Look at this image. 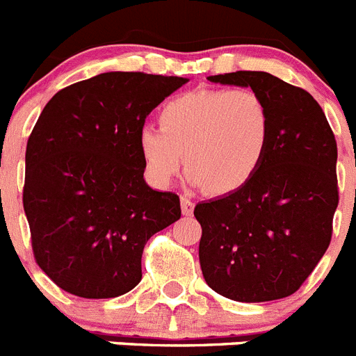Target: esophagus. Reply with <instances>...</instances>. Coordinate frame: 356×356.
<instances>
[{"instance_id":"obj_1","label":"esophagus","mask_w":356,"mask_h":356,"mask_svg":"<svg viewBox=\"0 0 356 356\" xmlns=\"http://www.w3.org/2000/svg\"><path fill=\"white\" fill-rule=\"evenodd\" d=\"M180 203H181V212H184V216H193L194 201L191 200V197H188V196H181L180 197Z\"/></svg>"}]
</instances>
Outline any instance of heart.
<instances>
[{"label": "heart", "mask_w": 356, "mask_h": 356, "mask_svg": "<svg viewBox=\"0 0 356 356\" xmlns=\"http://www.w3.org/2000/svg\"><path fill=\"white\" fill-rule=\"evenodd\" d=\"M271 131L269 106L253 89L193 90L160 108L159 128L139 131V153L156 187L171 184L185 162L194 185L226 196L246 187L259 172Z\"/></svg>", "instance_id": "b5f03b06"}]
</instances>
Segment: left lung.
<instances>
[{
    "mask_svg": "<svg viewBox=\"0 0 356 356\" xmlns=\"http://www.w3.org/2000/svg\"><path fill=\"white\" fill-rule=\"evenodd\" d=\"M209 80L259 92L273 131L246 187L194 209L201 271L209 287L229 300H282L303 285L332 241L339 205L335 135L307 90L269 72H225Z\"/></svg>",
    "mask_w": 356,
    "mask_h": 356,
    "instance_id": "1",
    "label": "left lung"
}]
</instances>
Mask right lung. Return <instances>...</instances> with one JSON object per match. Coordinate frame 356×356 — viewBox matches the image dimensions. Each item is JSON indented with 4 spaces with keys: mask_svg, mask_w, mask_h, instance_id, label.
Listing matches in <instances>:
<instances>
[{
    "mask_svg": "<svg viewBox=\"0 0 356 356\" xmlns=\"http://www.w3.org/2000/svg\"><path fill=\"white\" fill-rule=\"evenodd\" d=\"M187 78L103 72L58 90L26 144L23 207L39 267L87 300L143 278L149 237L181 216L180 197L144 181L139 131Z\"/></svg>",
    "mask_w": 356,
    "mask_h": 356,
    "instance_id": "1",
    "label": "right lung"
}]
</instances>
